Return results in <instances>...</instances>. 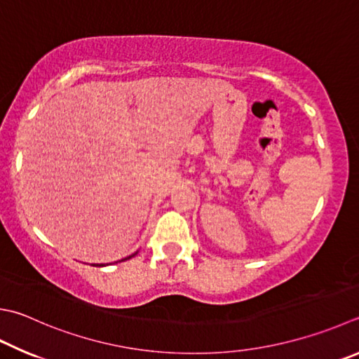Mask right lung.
Here are the masks:
<instances>
[{"instance_id":"obj_1","label":"right lung","mask_w":359,"mask_h":359,"mask_svg":"<svg viewBox=\"0 0 359 359\" xmlns=\"http://www.w3.org/2000/svg\"><path fill=\"white\" fill-rule=\"evenodd\" d=\"M137 255V252L136 253H133V255H130V256H126V258H123V259H120V261H126V259H131L133 256H136ZM92 266H95V267H104L106 264H92Z\"/></svg>"}]
</instances>
